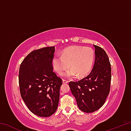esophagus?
<instances>
[{
	"instance_id": "obj_1",
	"label": "esophagus",
	"mask_w": 131,
	"mask_h": 131,
	"mask_svg": "<svg viewBox=\"0 0 131 131\" xmlns=\"http://www.w3.org/2000/svg\"><path fill=\"white\" fill-rule=\"evenodd\" d=\"M68 81L66 80H65V79H63V83L64 84H66V83H68Z\"/></svg>"
}]
</instances>
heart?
Masks as SVG:
<instances>
[{"label": "heart", "instance_id": "obj_1", "mask_svg": "<svg viewBox=\"0 0 131 131\" xmlns=\"http://www.w3.org/2000/svg\"><path fill=\"white\" fill-rule=\"evenodd\" d=\"M95 52L91 48L73 46L65 50L61 55H55L52 59V66L57 73L66 78H79L90 73L94 65Z\"/></svg>", "mask_w": 131, "mask_h": 131}]
</instances>
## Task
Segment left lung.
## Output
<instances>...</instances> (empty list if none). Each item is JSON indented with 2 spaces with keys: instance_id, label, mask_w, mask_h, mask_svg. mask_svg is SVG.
Listing matches in <instances>:
<instances>
[{
  "instance_id": "1",
  "label": "left lung",
  "mask_w": 131,
  "mask_h": 131,
  "mask_svg": "<svg viewBox=\"0 0 131 131\" xmlns=\"http://www.w3.org/2000/svg\"><path fill=\"white\" fill-rule=\"evenodd\" d=\"M94 46L95 61L90 74L78 81L69 83L79 108L87 113L98 110L105 103L110 92L112 79V69L107 54L102 48Z\"/></svg>"
}]
</instances>
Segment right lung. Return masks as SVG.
Returning a JSON list of instances; mask_svg holds the SVG:
<instances>
[{"mask_svg": "<svg viewBox=\"0 0 131 131\" xmlns=\"http://www.w3.org/2000/svg\"><path fill=\"white\" fill-rule=\"evenodd\" d=\"M55 47L30 52L22 62L18 80L21 97L31 112L47 117L56 112L62 80L53 71Z\"/></svg>", "mask_w": 131, "mask_h": 131, "instance_id": "1", "label": "right lung"}]
</instances>
